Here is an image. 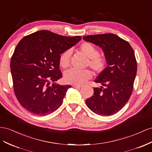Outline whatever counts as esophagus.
<instances>
[{"instance_id":"obj_1","label":"esophagus","mask_w":152,"mask_h":152,"mask_svg":"<svg viewBox=\"0 0 152 152\" xmlns=\"http://www.w3.org/2000/svg\"><path fill=\"white\" fill-rule=\"evenodd\" d=\"M73 87L75 88H82L81 86H78V85H73Z\"/></svg>"}]
</instances>
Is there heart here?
Masks as SVG:
<instances>
[{
	"instance_id": "heart-1",
	"label": "heart",
	"mask_w": 152,
	"mask_h": 152,
	"mask_svg": "<svg viewBox=\"0 0 152 152\" xmlns=\"http://www.w3.org/2000/svg\"><path fill=\"white\" fill-rule=\"evenodd\" d=\"M79 50L88 57L87 65L91 67L96 73L104 70L105 67L106 61L104 57L99 56V51L92 44L84 42L79 47ZM72 51L67 50L63 52L59 57V64L63 68H67L69 65ZM92 73L88 69L80 71L71 69L65 72L64 79L68 84L73 85H82L92 77Z\"/></svg>"
}]
</instances>
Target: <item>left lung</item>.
I'll use <instances>...</instances> for the list:
<instances>
[{
	"mask_svg": "<svg viewBox=\"0 0 152 152\" xmlns=\"http://www.w3.org/2000/svg\"><path fill=\"white\" fill-rule=\"evenodd\" d=\"M83 39L102 48L107 64L95 80L105 88H94L93 95L86 104L98 115H113L124 107L132 92L137 73L134 50L129 42L112 33L89 35Z\"/></svg>",
	"mask_w": 152,
	"mask_h": 152,
	"instance_id": "left-lung-1",
	"label": "left lung"
}]
</instances>
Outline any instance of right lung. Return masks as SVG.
<instances>
[{"mask_svg": "<svg viewBox=\"0 0 152 152\" xmlns=\"http://www.w3.org/2000/svg\"><path fill=\"white\" fill-rule=\"evenodd\" d=\"M81 38L42 30L20 41L10 68L15 94L23 108L36 115L45 116L59 107L71 88L70 85L55 83L62 77L59 57Z\"/></svg>", "mask_w": 152, "mask_h": 152, "instance_id": "obj_1", "label": "right lung"}]
</instances>
